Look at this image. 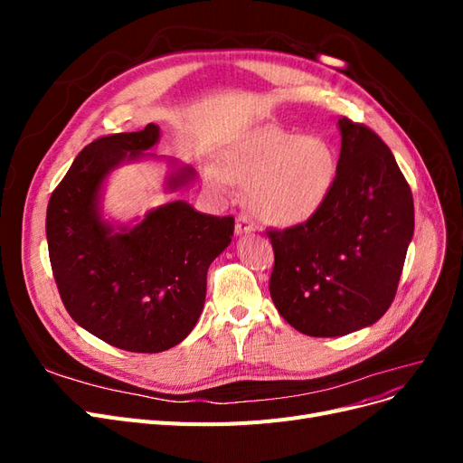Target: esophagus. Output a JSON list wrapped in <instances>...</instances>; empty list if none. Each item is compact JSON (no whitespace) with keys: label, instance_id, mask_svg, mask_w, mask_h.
Masks as SVG:
<instances>
[{"label":"esophagus","instance_id":"esophagus-1","mask_svg":"<svg viewBox=\"0 0 463 463\" xmlns=\"http://www.w3.org/2000/svg\"><path fill=\"white\" fill-rule=\"evenodd\" d=\"M250 232H255V223L250 222V218L247 214H240L235 218V233L237 235H247Z\"/></svg>","mask_w":463,"mask_h":463}]
</instances>
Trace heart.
I'll list each match as a JSON object with an SVG mask.
<instances>
[{"instance_id": "b5f03b06", "label": "heart", "mask_w": 463, "mask_h": 463, "mask_svg": "<svg viewBox=\"0 0 463 463\" xmlns=\"http://www.w3.org/2000/svg\"><path fill=\"white\" fill-rule=\"evenodd\" d=\"M335 170V152L326 138L262 128L237 141L220 165L208 164L204 181L220 194H228L233 181L249 184L257 216L270 226L288 228L318 213L334 187Z\"/></svg>"}]
</instances>
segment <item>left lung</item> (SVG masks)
<instances>
[{
  "mask_svg": "<svg viewBox=\"0 0 463 463\" xmlns=\"http://www.w3.org/2000/svg\"><path fill=\"white\" fill-rule=\"evenodd\" d=\"M334 187L318 213L269 232L270 298L286 322L315 338L371 326L396 298L413 237L411 189L373 129L342 118Z\"/></svg>",
  "mask_w": 463,
  "mask_h": 463,
  "instance_id": "left-lung-1",
  "label": "left lung"
}]
</instances>
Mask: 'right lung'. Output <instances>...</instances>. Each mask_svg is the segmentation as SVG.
<instances>
[{
    "label": "right lung",
    "instance_id": "1",
    "mask_svg": "<svg viewBox=\"0 0 463 463\" xmlns=\"http://www.w3.org/2000/svg\"><path fill=\"white\" fill-rule=\"evenodd\" d=\"M158 125L100 137L79 152L55 187L46 237L55 284L67 313L106 344L133 354H160L184 342L206 298V272L232 243L233 216L197 213L185 201L150 210L133 228L102 220L108 174L158 143ZM194 177L179 165L175 191Z\"/></svg>",
    "mask_w": 463,
    "mask_h": 463
}]
</instances>
